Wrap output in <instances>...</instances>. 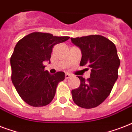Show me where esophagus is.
Returning a JSON list of instances; mask_svg holds the SVG:
<instances>
[{"label": "esophagus", "mask_w": 132, "mask_h": 132, "mask_svg": "<svg viewBox=\"0 0 132 132\" xmlns=\"http://www.w3.org/2000/svg\"><path fill=\"white\" fill-rule=\"evenodd\" d=\"M70 76H71V75L70 74H69V73H66L65 77H66V79H68V78H70Z\"/></svg>", "instance_id": "esophagus-1"}]
</instances>
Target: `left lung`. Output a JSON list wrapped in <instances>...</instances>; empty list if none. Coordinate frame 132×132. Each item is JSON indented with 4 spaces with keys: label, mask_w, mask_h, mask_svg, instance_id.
<instances>
[{
    "label": "left lung",
    "mask_w": 132,
    "mask_h": 132,
    "mask_svg": "<svg viewBox=\"0 0 132 132\" xmlns=\"http://www.w3.org/2000/svg\"><path fill=\"white\" fill-rule=\"evenodd\" d=\"M70 40L81 51L80 66L91 69L90 77L87 80L77 76L80 86L72 90V99L82 108H93L106 99L118 79L120 60L117 48L112 42L100 35Z\"/></svg>",
    "instance_id": "8db88e82"
}]
</instances>
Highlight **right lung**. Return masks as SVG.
I'll use <instances>...</instances> for the list:
<instances>
[{
    "label": "right lung",
    "instance_id": "right-lung-1",
    "mask_svg": "<svg viewBox=\"0 0 132 132\" xmlns=\"http://www.w3.org/2000/svg\"><path fill=\"white\" fill-rule=\"evenodd\" d=\"M69 38L34 32L18 42L10 59L11 81L20 96L27 104L42 107L53 99L58 84L65 79V73L51 75L44 70L43 62H50L54 45Z\"/></svg>",
    "mask_w": 132,
    "mask_h": 132
}]
</instances>
